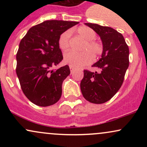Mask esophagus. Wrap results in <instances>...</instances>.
Wrapping results in <instances>:
<instances>
[{
  "mask_svg": "<svg viewBox=\"0 0 147 147\" xmlns=\"http://www.w3.org/2000/svg\"><path fill=\"white\" fill-rule=\"evenodd\" d=\"M70 72H71V73H72V72H74V70H75V68L70 66Z\"/></svg>",
  "mask_w": 147,
  "mask_h": 147,
  "instance_id": "esophagus-1",
  "label": "esophagus"
}]
</instances>
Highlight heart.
<instances>
[{"instance_id":"heart-1","label":"heart","mask_w":147,"mask_h":147,"mask_svg":"<svg viewBox=\"0 0 147 147\" xmlns=\"http://www.w3.org/2000/svg\"><path fill=\"white\" fill-rule=\"evenodd\" d=\"M77 32L86 41L84 45L83 52H77L70 50L64 55V63L74 68H81L93 61L94 56H99L102 52V46L100 43L95 41L96 33L93 30L86 26L78 28ZM71 30H67L62 33L59 38V46L63 50L68 48L71 36Z\"/></svg>"}]
</instances>
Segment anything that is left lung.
<instances>
[{
    "label": "left lung",
    "mask_w": 147,
    "mask_h": 147,
    "mask_svg": "<svg viewBox=\"0 0 147 147\" xmlns=\"http://www.w3.org/2000/svg\"><path fill=\"white\" fill-rule=\"evenodd\" d=\"M100 36L103 45L102 57L92 65L99 72L84 70L80 84L82 93L87 101L103 104L110 100L122 86L129 65V50L124 36L110 27L85 23Z\"/></svg>",
    "instance_id": "obj_1"
}]
</instances>
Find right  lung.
<instances>
[{"label":"right lung","instance_id":"obj_1","mask_svg":"<svg viewBox=\"0 0 147 147\" xmlns=\"http://www.w3.org/2000/svg\"><path fill=\"white\" fill-rule=\"evenodd\" d=\"M79 22L51 20L34 25L20 42L16 54V75L23 93L30 102L48 106L59 100L62 83L70 75L68 65L52 67L63 59L59 46L62 33Z\"/></svg>","mask_w":147,"mask_h":147}]
</instances>
